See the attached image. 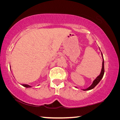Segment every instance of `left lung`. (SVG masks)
<instances>
[{
    "label": "left lung",
    "instance_id": "8db88e82",
    "mask_svg": "<svg viewBox=\"0 0 120 120\" xmlns=\"http://www.w3.org/2000/svg\"><path fill=\"white\" fill-rule=\"evenodd\" d=\"M101 55H102V57L103 60H102V67L101 73H100V75H99V76L97 77L95 79H94V82H93V83L92 84V85L91 86L88 87V88H86V89L83 90V91H87V90H90L93 89V88H94V87H95L97 85L99 82H100V81H101V79H102V78L103 76V75H104L105 68H104V60H103V55H102V53H101Z\"/></svg>",
    "mask_w": 120,
    "mask_h": 120
}]
</instances>
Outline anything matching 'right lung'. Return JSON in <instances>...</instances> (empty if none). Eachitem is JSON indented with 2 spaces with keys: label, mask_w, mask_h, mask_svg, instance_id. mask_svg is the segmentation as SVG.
Instances as JSON below:
<instances>
[{
  "label": "right lung",
  "mask_w": 120,
  "mask_h": 120,
  "mask_svg": "<svg viewBox=\"0 0 120 120\" xmlns=\"http://www.w3.org/2000/svg\"><path fill=\"white\" fill-rule=\"evenodd\" d=\"M22 86H23L25 87H26V88H29V87H31L30 86H29V85H26V84H23V85H22Z\"/></svg>",
  "instance_id": "add662e5"
}]
</instances>
